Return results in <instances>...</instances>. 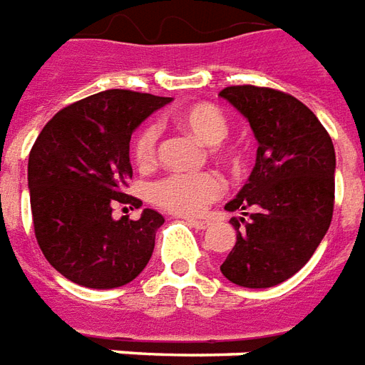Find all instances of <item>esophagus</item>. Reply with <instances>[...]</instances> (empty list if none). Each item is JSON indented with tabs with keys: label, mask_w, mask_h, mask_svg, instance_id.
Wrapping results in <instances>:
<instances>
[{
	"label": "esophagus",
	"mask_w": 365,
	"mask_h": 365,
	"mask_svg": "<svg viewBox=\"0 0 365 365\" xmlns=\"http://www.w3.org/2000/svg\"><path fill=\"white\" fill-rule=\"evenodd\" d=\"M188 226H192L196 230H206L210 228V222L208 220H196V218H187Z\"/></svg>",
	"instance_id": "1"
}]
</instances>
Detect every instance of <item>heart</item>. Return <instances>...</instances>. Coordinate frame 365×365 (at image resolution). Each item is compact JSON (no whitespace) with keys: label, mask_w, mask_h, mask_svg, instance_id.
Wrapping results in <instances>:
<instances>
[{"label":"heart","mask_w":365,"mask_h":365,"mask_svg":"<svg viewBox=\"0 0 365 365\" xmlns=\"http://www.w3.org/2000/svg\"><path fill=\"white\" fill-rule=\"evenodd\" d=\"M182 128L206 145H218L228 137V121L216 106L198 104L188 108L177 118ZM159 125L147 123L135 135L133 157L141 169L157 161L159 149ZM151 200L159 208L180 216H196L206 210L224 192L222 178L214 173H173L151 185Z\"/></svg>","instance_id":"obj_1"}]
</instances>
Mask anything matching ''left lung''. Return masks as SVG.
<instances>
[{"mask_svg":"<svg viewBox=\"0 0 365 365\" xmlns=\"http://www.w3.org/2000/svg\"><path fill=\"white\" fill-rule=\"evenodd\" d=\"M220 96L250 121L257 139L252 175L224 208L236 245L222 275L247 289L293 277L322 242L334 210L336 153L319 118L273 88L228 86Z\"/></svg>","mask_w":365,"mask_h":365,"instance_id":"8db88e82","label":"left lung"}]
</instances>
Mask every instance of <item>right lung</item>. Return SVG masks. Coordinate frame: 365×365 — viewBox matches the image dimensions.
Listing matches in <instances>:
<instances>
[{"label":"right lung","mask_w":365,"mask_h":365,"mask_svg":"<svg viewBox=\"0 0 365 365\" xmlns=\"http://www.w3.org/2000/svg\"><path fill=\"white\" fill-rule=\"evenodd\" d=\"M170 98L131 90L88 96L54 115L29 153V195L38 247L54 269L90 289H115L145 269L161 228L159 212L113 220L133 175L131 133Z\"/></svg>","instance_id":"right-lung-1"}]
</instances>
